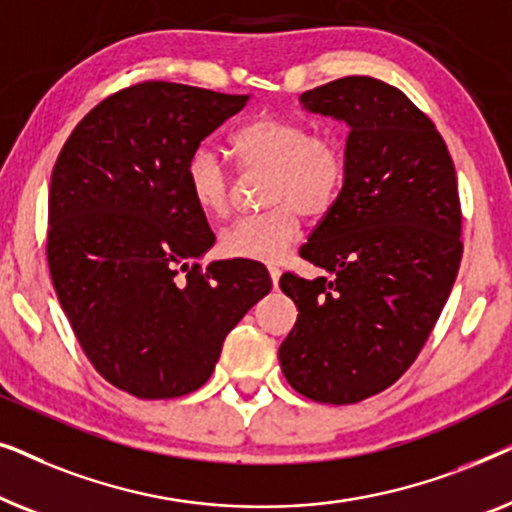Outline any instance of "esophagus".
<instances>
[{"label": "esophagus", "mask_w": 512, "mask_h": 512, "mask_svg": "<svg viewBox=\"0 0 512 512\" xmlns=\"http://www.w3.org/2000/svg\"><path fill=\"white\" fill-rule=\"evenodd\" d=\"M268 272H270L272 284H275V289H277V284H279V275H282V270H279L277 265H268Z\"/></svg>", "instance_id": "34e87169"}]
</instances>
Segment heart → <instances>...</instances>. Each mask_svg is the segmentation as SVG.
Segmentation results:
<instances>
[{"label": "heart", "instance_id": "1", "mask_svg": "<svg viewBox=\"0 0 512 512\" xmlns=\"http://www.w3.org/2000/svg\"><path fill=\"white\" fill-rule=\"evenodd\" d=\"M230 149L244 174L265 177L261 202L268 207L223 230L221 251L230 258L277 261L296 240L300 216L324 219L345 191V146L331 132H312L296 118H251L235 130ZM186 186L200 212L212 219H226L233 212L235 181L216 146L200 144L191 151Z\"/></svg>", "mask_w": 512, "mask_h": 512}]
</instances>
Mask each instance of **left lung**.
Masks as SVG:
<instances>
[{"mask_svg":"<svg viewBox=\"0 0 512 512\" xmlns=\"http://www.w3.org/2000/svg\"><path fill=\"white\" fill-rule=\"evenodd\" d=\"M300 100L349 125L347 184L300 247L333 279H279L298 307L279 363L298 394L349 405L389 389L443 312L464 251L457 172L431 118L389 83L345 76Z\"/></svg>","mask_w":512,"mask_h":512,"instance_id":"8db88e82","label":"left lung"}]
</instances>
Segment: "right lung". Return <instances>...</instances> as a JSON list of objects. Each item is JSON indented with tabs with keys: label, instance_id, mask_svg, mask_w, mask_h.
I'll use <instances>...</instances> for the list:
<instances>
[{
	"label": "right lung",
	"instance_id": "1",
	"mask_svg": "<svg viewBox=\"0 0 512 512\" xmlns=\"http://www.w3.org/2000/svg\"><path fill=\"white\" fill-rule=\"evenodd\" d=\"M247 95L142 81L81 118L55 160L46 256L93 368L146 401L214 373L223 340L272 289L256 261L191 263L214 244L186 160Z\"/></svg>",
	"mask_w": 512,
	"mask_h": 512
}]
</instances>
